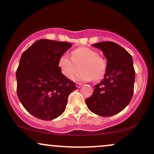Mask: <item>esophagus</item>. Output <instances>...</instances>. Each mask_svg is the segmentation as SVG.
<instances>
[{"label":"esophagus","instance_id":"esophagus-1","mask_svg":"<svg viewBox=\"0 0 154 154\" xmlns=\"http://www.w3.org/2000/svg\"><path fill=\"white\" fill-rule=\"evenodd\" d=\"M82 85V83H79V82H77V83H76V87H77V88H79Z\"/></svg>","mask_w":154,"mask_h":154}]
</instances>
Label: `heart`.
Wrapping results in <instances>:
<instances>
[{
    "mask_svg": "<svg viewBox=\"0 0 154 154\" xmlns=\"http://www.w3.org/2000/svg\"><path fill=\"white\" fill-rule=\"evenodd\" d=\"M58 65L61 73L66 77H70L75 72L79 70L72 77L76 82H86L92 79L98 80L106 72V61L97 51L88 47H79L72 51V58L63 54L60 56Z\"/></svg>",
    "mask_w": 154,
    "mask_h": 154,
    "instance_id": "1",
    "label": "heart"
}]
</instances>
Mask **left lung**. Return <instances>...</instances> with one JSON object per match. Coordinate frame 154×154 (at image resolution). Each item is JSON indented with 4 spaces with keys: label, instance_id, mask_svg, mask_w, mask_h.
Here are the masks:
<instances>
[{
    "label": "left lung",
    "instance_id": "1",
    "mask_svg": "<svg viewBox=\"0 0 154 154\" xmlns=\"http://www.w3.org/2000/svg\"><path fill=\"white\" fill-rule=\"evenodd\" d=\"M103 51L107 59L106 72L85 103L90 111L101 116L119 113L130 103L134 91L135 72L132 56L110 41L93 44Z\"/></svg>",
    "mask_w": 154,
    "mask_h": 154
}]
</instances>
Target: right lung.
<instances>
[{
    "instance_id": "1",
    "label": "right lung",
    "mask_w": 154,
    "mask_h": 154,
    "mask_svg": "<svg viewBox=\"0 0 154 154\" xmlns=\"http://www.w3.org/2000/svg\"><path fill=\"white\" fill-rule=\"evenodd\" d=\"M72 44L41 39L21 56L16 72L17 95L32 115L52 120L66 109L69 95L77 89L75 82L61 73L58 61Z\"/></svg>"
}]
</instances>
